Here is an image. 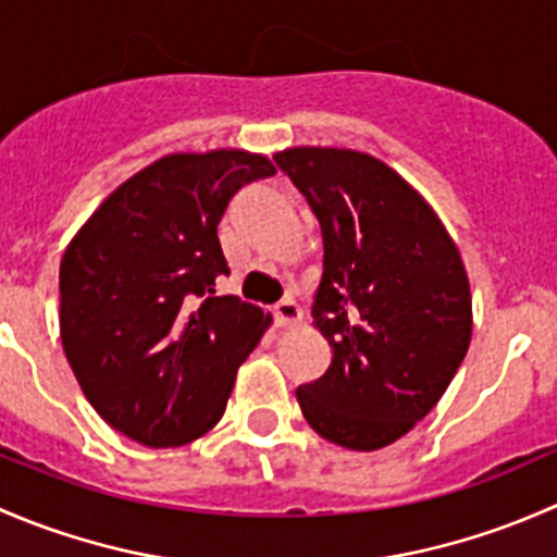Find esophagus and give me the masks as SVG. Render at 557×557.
<instances>
[{"instance_id": "esophagus-1", "label": "esophagus", "mask_w": 557, "mask_h": 557, "mask_svg": "<svg viewBox=\"0 0 557 557\" xmlns=\"http://www.w3.org/2000/svg\"><path fill=\"white\" fill-rule=\"evenodd\" d=\"M299 318H301V310L296 307L294 299H283V301H277V305H274V320H277L280 329H283V325L296 323Z\"/></svg>"}]
</instances>
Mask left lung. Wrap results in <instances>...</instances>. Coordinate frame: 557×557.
I'll use <instances>...</instances> for the list:
<instances>
[{
  "label": "left lung",
  "mask_w": 557,
  "mask_h": 557,
  "mask_svg": "<svg viewBox=\"0 0 557 557\" xmlns=\"http://www.w3.org/2000/svg\"><path fill=\"white\" fill-rule=\"evenodd\" d=\"M274 161L323 237L312 318L331 367L299 385L301 414L334 445L380 450L436 407L469 350L463 261L434 210L383 161L336 148Z\"/></svg>",
  "instance_id": "8db88e82"
}]
</instances>
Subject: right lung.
<instances>
[{
  "label": "right lung",
  "instance_id": "1",
  "mask_svg": "<svg viewBox=\"0 0 557 557\" xmlns=\"http://www.w3.org/2000/svg\"><path fill=\"white\" fill-rule=\"evenodd\" d=\"M245 150L177 153L112 190L61 258L66 361L91 407L145 447H180L223 418L269 314L215 296L218 223L239 188L272 177Z\"/></svg>",
  "mask_w": 557,
  "mask_h": 557
}]
</instances>
